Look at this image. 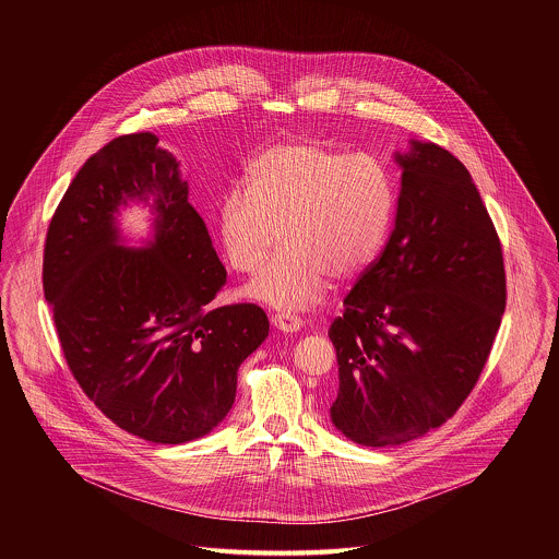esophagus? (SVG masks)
<instances>
[{
  "label": "esophagus",
  "mask_w": 559,
  "mask_h": 559,
  "mask_svg": "<svg viewBox=\"0 0 559 559\" xmlns=\"http://www.w3.org/2000/svg\"><path fill=\"white\" fill-rule=\"evenodd\" d=\"M301 319L295 317V314H288V312H282V314H275L273 317V326L282 333H297L301 329Z\"/></svg>",
  "instance_id": "34e87169"
}]
</instances>
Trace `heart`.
Segmentation results:
<instances>
[{
    "mask_svg": "<svg viewBox=\"0 0 559 559\" xmlns=\"http://www.w3.org/2000/svg\"><path fill=\"white\" fill-rule=\"evenodd\" d=\"M394 209V180L381 160L290 142L264 151L249 165L247 187L222 195L217 235L228 264L245 275L282 240L247 297L301 310L326 293L331 275L353 280L370 266Z\"/></svg>",
    "mask_w": 559,
    "mask_h": 559,
    "instance_id": "b5f03b06",
    "label": "heart"
}]
</instances>
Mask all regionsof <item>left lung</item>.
I'll return each instance as SVG.
<instances>
[{
	"instance_id": "8db88e82",
	"label": "left lung",
	"mask_w": 559,
	"mask_h": 559,
	"mask_svg": "<svg viewBox=\"0 0 559 559\" xmlns=\"http://www.w3.org/2000/svg\"><path fill=\"white\" fill-rule=\"evenodd\" d=\"M396 226L331 322L350 441L388 448L445 424L472 394L506 310L501 240L467 167L411 142Z\"/></svg>"
}]
</instances>
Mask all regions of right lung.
<instances>
[{"instance_id": "add662e5", "label": "right lung", "mask_w": 559, "mask_h": 559, "mask_svg": "<svg viewBox=\"0 0 559 559\" xmlns=\"http://www.w3.org/2000/svg\"><path fill=\"white\" fill-rule=\"evenodd\" d=\"M151 194L158 239L127 250L112 215ZM226 277L157 135H120L81 165L47 230L43 290L75 381L118 428L176 445L228 415L269 319L253 304L213 308Z\"/></svg>"}]
</instances>
